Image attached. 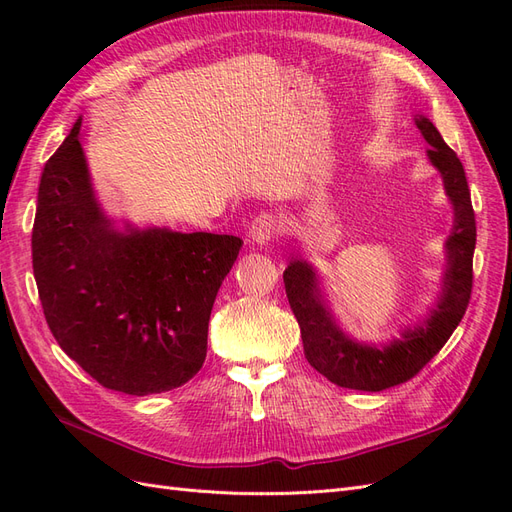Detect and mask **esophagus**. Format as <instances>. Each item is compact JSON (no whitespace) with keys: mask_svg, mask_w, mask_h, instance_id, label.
<instances>
[{"mask_svg":"<svg viewBox=\"0 0 512 512\" xmlns=\"http://www.w3.org/2000/svg\"><path fill=\"white\" fill-rule=\"evenodd\" d=\"M277 232H280V222H277L275 215L260 213L250 226V239L252 243L262 247V245H269L271 239H275Z\"/></svg>","mask_w":512,"mask_h":512,"instance_id":"1","label":"esophagus"}]
</instances>
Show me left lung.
I'll return each mask as SVG.
<instances>
[{
    "instance_id": "left-lung-1",
    "label": "left lung",
    "mask_w": 512,
    "mask_h": 512,
    "mask_svg": "<svg viewBox=\"0 0 512 512\" xmlns=\"http://www.w3.org/2000/svg\"><path fill=\"white\" fill-rule=\"evenodd\" d=\"M414 123L429 143L427 158L440 173L455 213L453 230L444 243L442 292L429 316L406 327L389 344L356 342L337 324L320 290L318 271L307 260H292L284 271L286 297L301 327L307 363L344 389L384 391L416 376L453 335L470 303L476 220L468 179L457 153L444 143L436 126L425 115H414Z\"/></svg>"
}]
</instances>
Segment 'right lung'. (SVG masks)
<instances>
[{"label":"right lung","mask_w":512,"mask_h":512,"mask_svg":"<svg viewBox=\"0 0 512 512\" xmlns=\"http://www.w3.org/2000/svg\"><path fill=\"white\" fill-rule=\"evenodd\" d=\"M81 119L44 164L32 232L44 318L72 361L111 391L164 393L198 374L213 301L243 241L117 226L91 183Z\"/></svg>","instance_id":"obj_1"}]
</instances>
